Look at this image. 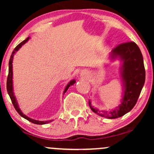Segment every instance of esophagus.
Instances as JSON below:
<instances>
[{"label":"esophagus","mask_w":154,"mask_h":154,"mask_svg":"<svg viewBox=\"0 0 154 154\" xmlns=\"http://www.w3.org/2000/svg\"><path fill=\"white\" fill-rule=\"evenodd\" d=\"M88 75V71L87 70H85V69H84V70H82L81 72V76H83V77H87Z\"/></svg>","instance_id":"1"}]
</instances>
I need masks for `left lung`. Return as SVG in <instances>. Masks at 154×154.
<instances>
[{
    "mask_svg": "<svg viewBox=\"0 0 154 154\" xmlns=\"http://www.w3.org/2000/svg\"><path fill=\"white\" fill-rule=\"evenodd\" d=\"M121 61V76L123 80V97L116 109L111 111H100L94 108L89 100L91 110L97 114L107 119H114L123 116L132 109L136 104L145 82L144 60L140 49L134 42L120 44L113 48L110 59Z\"/></svg>",
    "mask_w": 154,
    "mask_h": 154,
    "instance_id": "left-lung-1",
    "label": "left lung"
}]
</instances>
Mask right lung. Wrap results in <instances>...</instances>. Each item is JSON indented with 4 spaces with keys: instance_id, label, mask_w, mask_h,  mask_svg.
Listing matches in <instances>:
<instances>
[{
    "instance_id": "right-lung-1",
    "label": "right lung",
    "mask_w": 154,
    "mask_h": 154,
    "mask_svg": "<svg viewBox=\"0 0 154 154\" xmlns=\"http://www.w3.org/2000/svg\"><path fill=\"white\" fill-rule=\"evenodd\" d=\"M29 38H30V37H28L26 39H25L24 41L21 42V43L19 44V45L17 46L15 48H14L13 52H12V53L11 54V57H10V61H9V71H8V79H7V90H8V94H9L10 99H11V101L12 102V104H13V106L14 107V109H16V111H17L18 113L21 116L23 117L25 119L28 120L29 121H30V122H31V123H33L34 124H37V125H44V124L50 123V122L52 121L53 120H52V121H36V120L31 119V118H29L27 116L24 114V113L22 112V111H21L20 107H19L17 101V99L15 97V96H14V94L13 92V84H12L13 83V81H12V61H13V57L14 55V54L17 52V51H18V50H20L21 48H22V46L23 45H24V44L29 41ZM75 83V80H74V79L69 82V83L67 84L66 88H65L64 94L67 91V90L69 89V88L70 87L71 85H73Z\"/></svg>"
}]
</instances>
